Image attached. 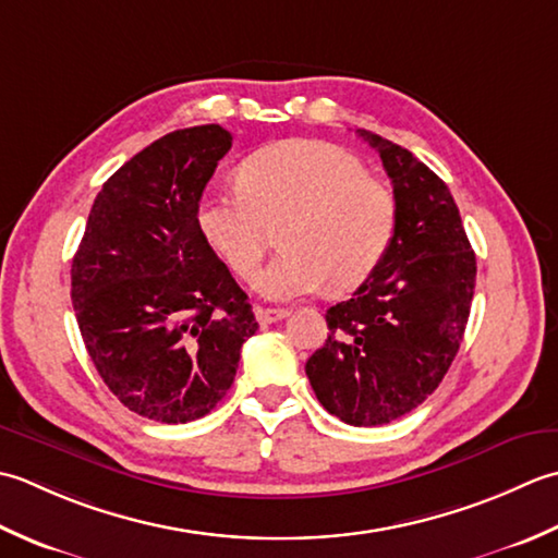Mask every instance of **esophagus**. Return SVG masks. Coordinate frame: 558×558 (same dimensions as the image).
I'll use <instances>...</instances> for the list:
<instances>
[{
    "mask_svg": "<svg viewBox=\"0 0 558 558\" xmlns=\"http://www.w3.org/2000/svg\"><path fill=\"white\" fill-rule=\"evenodd\" d=\"M287 315H289L287 308H263V305H257V308H255L257 323H263V325L279 323V320H283V317H287Z\"/></svg>",
    "mask_w": 558,
    "mask_h": 558,
    "instance_id": "34e87169",
    "label": "esophagus"
}]
</instances>
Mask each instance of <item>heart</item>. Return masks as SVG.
Returning a JSON list of instances; mask_svg holds the SVG:
<instances>
[{"label":"heart","mask_w":558,"mask_h":558,"mask_svg":"<svg viewBox=\"0 0 558 558\" xmlns=\"http://www.w3.org/2000/svg\"><path fill=\"white\" fill-rule=\"evenodd\" d=\"M275 265L255 287L289 301L361 287L388 255L397 231L392 190L366 173L356 156L335 144L291 140L253 154L241 185L204 197L197 226L204 241L238 277L257 275L269 226H281Z\"/></svg>","instance_id":"obj_1"}]
</instances>
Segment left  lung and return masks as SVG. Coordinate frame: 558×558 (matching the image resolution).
I'll return each mask as SVG.
<instances>
[{
  "label": "left lung",
  "instance_id": "8db88e82",
  "mask_svg": "<svg viewBox=\"0 0 558 558\" xmlns=\"http://www.w3.org/2000/svg\"><path fill=\"white\" fill-rule=\"evenodd\" d=\"M380 154L397 231L378 269L332 305L325 344L305 363L317 400L351 426H383L440 385L462 344L476 257L448 185L418 158L359 130Z\"/></svg>",
  "mask_w": 558,
  "mask_h": 558
}]
</instances>
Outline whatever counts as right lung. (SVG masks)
<instances>
[{"label": "right lung", "mask_w": 558, "mask_h": 558, "mask_svg": "<svg viewBox=\"0 0 558 558\" xmlns=\"http://www.w3.org/2000/svg\"><path fill=\"white\" fill-rule=\"evenodd\" d=\"M219 124L175 130L116 170L72 259V303L90 361L130 412L161 424L209 414L257 332L197 226L202 192L229 154Z\"/></svg>", "instance_id": "1"}]
</instances>
